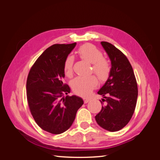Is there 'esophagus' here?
<instances>
[{"mask_svg": "<svg viewBox=\"0 0 160 160\" xmlns=\"http://www.w3.org/2000/svg\"><path fill=\"white\" fill-rule=\"evenodd\" d=\"M90 100H91V99H89V98H85V99H84V103H88Z\"/></svg>", "mask_w": 160, "mask_h": 160, "instance_id": "34e87169", "label": "esophagus"}]
</instances>
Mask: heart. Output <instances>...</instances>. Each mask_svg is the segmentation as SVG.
Masks as SVG:
<instances>
[{
	"label": "heart",
	"mask_w": 160,
	"mask_h": 160,
	"mask_svg": "<svg viewBox=\"0 0 160 160\" xmlns=\"http://www.w3.org/2000/svg\"><path fill=\"white\" fill-rule=\"evenodd\" d=\"M78 55L86 61L92 64L91 72L98 76L101 81L108 79L111 71L109 61L103 57V52L93 45H82L77 51ZM74 57L69 55L64 62V72L67 77L73 75ZM98 84V79L93 75L78 77L72 81V88L75 93L81 96H88Z\"/></svg>",
	"instance_id": "b5f03b06"
}]
</instances>
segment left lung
<instances>
[{
	"label": "left lung",
	"instance_id": "obj_1",
	"mask_svg": "<svg viewBox=\"0 0 160 160\" xmlns=\"http://www.w3.org/2000/svg\"><path fill=\"white\" fill-rule=\"evenodd\" d=\"M101 44L111 60V71L98 92L104 99L100 101L102 108L95 120L99 126L113 132L123 128L132 119L137 103L138 84L126 56L108 42Z\"/></svg>",
	"mask_w": 160,
	"mask_h": 160
}]
</instances>
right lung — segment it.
Masks as SVG:
<instances>
[{
    "label": "right lung",
    "mask_w": 160,
    "mask_h": 160,
    "mask_svg": "<svg viewBox=\"0 0 160 160\" xmlns=\"http://www.w3.org/2000/svg\"><path fill=\"white\" fill-rule=\"evenodd\" d=\"M72 44H55L43 52L28 72L27 98L31 115L37 125L52 134H60L73 123L83 101L70 93L65 77L64 62L74 49Z\"/></svg>",
    "instance_id": "obj_1"
}]
</instances>
